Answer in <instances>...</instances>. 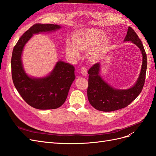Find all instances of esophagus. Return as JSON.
Masks as SVG:
<instances>
[{"mask_svg":"<svg viewBox=\"0 0 156 156\" xmlns=\"http://www.w3.org/2000/svg\"><path fill=\"white\" fill-rule=\"evenodd\" d=\"M81 72L83 75H84V76H86V75H87V69L86 67L83 66L81 68Z\"/></svg>","mask_w":156,"mask_h":156,"instance_id":"1","label":"esophagus"}]
</instances>
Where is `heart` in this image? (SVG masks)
<instances>
[{
    "mask_svg": "<svg viewBox=\"0 0 156 156\" xmlns=\"http://www.w3.org/2000/svg\"><path fill=\"white\" fill-rule=\"evenodd\" d=\"M73 44L67 42L66 51L73 59L80 56V51H87L88 60L92 62L100 60L110 44L105 33L96 29H84L75 31L72 36Z\"/></svg>",
    "mask_w": 156,
    "mask_h": 156,
    "instance_id": "heart-1",
    "label": "heart"
}]
</instances>
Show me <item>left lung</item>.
Wrapping results in <instances>:
<instances>
[{
    "label": "left lung",
    "instance_id": "left-lung-1",
    "mask_svg": "<svg viewBox=\"0 0 156 156\" xmlns=\"http://www.w3.org/2000/svg\"><path fill=\"white\" fill-rule=\"evenodd\" d=\"M124 41H131L142 53L143 64L140 75L133 87L127 90H118L103 81L100 75V63L94 64L88 72L87 96L90 105L98 111L110 112L124 108L135 100L143 90L147 68V57L144 46L136 33L130 27Z\"/></svg>",
    "mask_w": 156,
    "mask_h": 156
}]
</instances>
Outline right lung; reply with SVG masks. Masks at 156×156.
<instances>
[{
    "label": "right lung",
    "mask_w": 156,
    "mask_h": 156,
    "mask_svg": "<svg viewBox=\"0 0 156 156\" xmlns=\"http://www.w3.org/2000/svg\"><path fill=\"white\" fill-rule=\"evenodd\" d=\"M60 28L57 25L36 23L23 34L13 49L11 66L14 86L23 100L37 109H55L63 105L75 78V68L68 63L58 61L48 76L32 78L23 68L22 51L34 34L55 31Z\"/></svg>",
    "instance_id": "right-lung-1"
}]
</instances>
